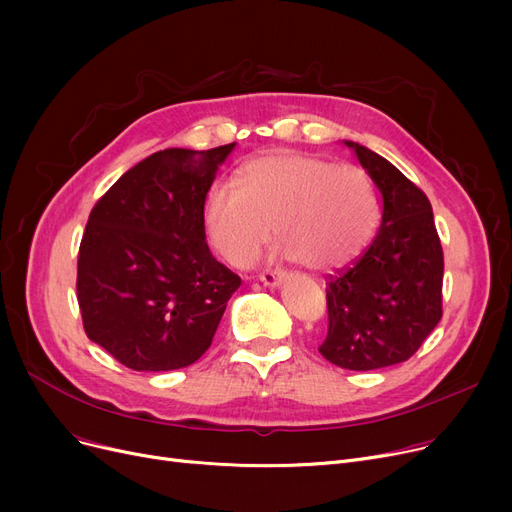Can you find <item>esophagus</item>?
I'll return each instance as SVG.
<instances>
[{
	"label": "esophagus",
	"mask_w": 512,
	"mask_h": 512,
	"mask_svg": "<svg viewBox=\"0 0 512 512\" xmlns=\"http://www.w3.org/2000/svg\"><path fill=\"white\" fill-rule=\"evenodd\" d=\"M259 280L265 286H278L284 280V272L282 270H265L259 274Z\"/></svg>",
	"instance_id": "1"
}]
</instances>
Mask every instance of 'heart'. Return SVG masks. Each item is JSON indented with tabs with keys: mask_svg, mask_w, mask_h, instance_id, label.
I'll use <instances>...</instances> for the list:
<instances>
[{
	"mask_svg": "<svg viewBox=\"0 0 512 512\" xmlns=\"http://www.w3.org/2000/svg\"><path fill=\"white\" fill-rule=\"evenodd\" d=\"M375 220L378 201L361 170L292 151L249 159L236 184L213 182L203 201L209 245L236 267L257 257L276 224L282 255L332 270L359 255Z\"/></svg>",
	"mask_w": 512,
	"mask_h": 512,
	"instance_id": "1",
	"label": "heart"
}]
</instances>
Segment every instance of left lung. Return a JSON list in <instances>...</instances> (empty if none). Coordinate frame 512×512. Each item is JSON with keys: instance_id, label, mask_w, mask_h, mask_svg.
I'll return each instance as SVG.
<instances>
[{"instance_id": "left-lung-1", "label": "left lung", "mask_w": 512, "mask_h": 512, "mask_svg": "<svg viewBox=\"0 0 512 512\" xmlns=\"http://www.w3.org/2000/svg\"><path fill=\"white\" fill-rule=\"evenodd\" d=\"M382 195V224L367 251L328 276L330 363L369 371L411 359L442 317L444 253L432 203L388 159L344 141Z\"/></svg>"}]
</instances>
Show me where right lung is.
I'll use <instances>...</instances> for the list:
<instances>
[{
  "instance_id": "1",
  "label": "right lung",
  "mask_w": 512,
  "mask_h": 512,
  "mask_svg": "<svg viewBox=\"0 0 512 512\" xmlns=\"http://www.w3.org/2000/svg\"><path fill=\"white\" fill-rule=\"evenodd\" d=\"M232 149L157 151L89 215L78 249L80 315L87 336L128 369L193 365L240 286L203 228L205 195Z\"/></svg>"
}]
</instances>
